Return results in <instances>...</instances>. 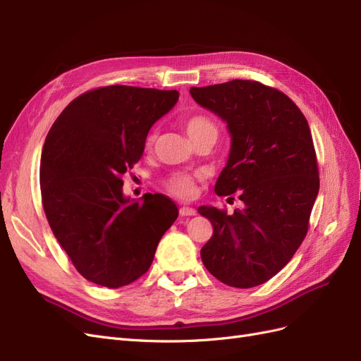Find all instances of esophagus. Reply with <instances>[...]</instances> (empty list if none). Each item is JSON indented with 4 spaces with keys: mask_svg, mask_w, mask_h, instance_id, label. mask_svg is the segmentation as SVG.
<instances>
[{
    "mask_svg": "<svg viewBox=\"0 0 361 361\" xmlns=\"http://www.w3.org/2000/svg\"><path fill=\"white\" fill-rule=\"evenodd\" d=\"M179 214L182 216H192V215L197 214V211L192 209V207H190V206H182L180 209H179Z\"/></svg>",
    "mask_w": 361,
    "mask_h": 361,
    "instance_id": "esophagus-1",
    "label": "esophagus"
}]
</instances>
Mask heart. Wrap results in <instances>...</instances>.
Returning a JSON list of instances; mask_svg holds the SVG:
<instances>
[{"instance_id": "obj_1", "label": "heart", "mask_w": 361, "mask_h": 361, "mask_svg": "<svg viewBox=\"0 0 361 361\" xmlns=\"http://www.w3.org/2000/svg\"><path fill=\"white\" fill-rule=\"evenodd\" d=\"M185 129H187L188 135L194 143H199V141L203 140H212L215 141L218 137V133H220V128H218V123L212 117L203 113H195L188 116L183 122ZM155 145V135L149 134L146 138L145 147L146 150H152ZM164 188H166L171 195L179 199H188L194 194L195 190V178L190 173H173L169 178L164 179Z\"/></svg>"}]
</instances>
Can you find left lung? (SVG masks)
Instances as JSON below:
<instances>
[{"label":"left lung","mask_w":361,"mask_h":361,"mask_svg":"<svg viewBox=\"0 0 361 361\" xmlns=\"http://www.w3.org/2000/svg\"><path fill=\"white\" fill-rule=\"evenodd\" d=\"M190 93L226 120L232 134L231 157L215 192H236L244 202L232 215L199 207L214 227L202 262L227 286H259L286 267L309 231L319 191L309 123L289 96L257 81L191 87Z\"/></svg>","instance_id":"8db88e82"}]
</instances>
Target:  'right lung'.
Wrapping results in <instances>:
<instances>
[{
    "label": "right lung",
    "mask_w": 361,
    "mask_h": 361,
    "mask_svg": "<svg viewBox=\"0 0 361 361\" xmlns=\"http://www.w3.org/2000/svg\"><path fill=\"white\" fill-rule=\"evenodd\" d=\"M178 99V90L97 87L75 97L47 135L43 211L76 271L96 285L117 289L146 274L178 218L167 195L147 192L143 202H129L122 190L149 129Z\"/></svg>",
    "instance_id": "1"
}]
</instances>
